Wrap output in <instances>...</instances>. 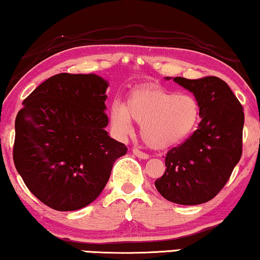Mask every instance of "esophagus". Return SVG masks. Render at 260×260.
Instances as JSON below:
<instances>
[{"label": "esophagus", "mask_w": 260, "mask_h": 260, "mask_svg": "<svg viewBox=\"0 0 260 260\" xmlns=\"http://www.w3.org/2000/svg\"><path fill=\"white\" fill-rule=\"evenodd\" d=\"M133 154H134L135 156H138L139 159L147 160V159L149 158V155H148V154H146V153L141 152V151H139V149H137V148H134V149H133Z\"/></svg>", "instance_id": "esophagus-1"}]
</instances>
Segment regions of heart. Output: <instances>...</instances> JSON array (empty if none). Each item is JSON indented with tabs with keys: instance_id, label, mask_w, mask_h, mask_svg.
I'll list each match as a JSON object with an SVG mask.
<instances>
[{
	"instance_id": "1",
	"label": "heart",
	"mask_w": 260,
	"mask_h": 260,
	"mask_svg": "<svg viewBox=\"0 0 260 260\" xmlns=\"http://www.w3.org/2000/svg\"><path fill=\"white\" fill-rule=\"evenodd\" d=\"M200 104L194 95L178 94L162 88L139 89L129 95L126 106L114 104L111 122L121 137L141 125V138L151 148L166 149L186 140L198 127Z\"/></svg>"
}]
</instances>
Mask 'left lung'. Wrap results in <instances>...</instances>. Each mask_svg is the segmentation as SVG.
Listing matches in <instances>:
<instances>
[{"mask_svg": "<svg viewBox=\"0 0 260 260\" xmlns=\"http://www.w3.org/2000/svg\"><path fill=\"white\" fill-rule=\"evenodd\" d=\"M173 81L198 99L202 121L184 144L167 152L166 171L155 180V187L172 203L204 204L224 187L240 160L243 106L228 83L215 76H178Z\"/></svg>", "mask_w": 260, "mask_h": 260, "instance_id": "left-lung-1", "label": "left lung"}]
</instances>
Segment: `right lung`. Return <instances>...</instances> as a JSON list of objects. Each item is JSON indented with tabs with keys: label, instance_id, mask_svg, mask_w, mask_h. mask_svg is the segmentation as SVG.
Instances as JSON below:
<instances>
[{
	"label": "right lung",
	"instance_id": "obj_1",
	"mask_svg": "<svg viewBox=\"0 0 260 260\" xmlns=\"http://www.w3.org/2000/svg\"><path fill=\"white\" fill-rule=\"evenodd\" d=\"M96 74L54 75L23 101L14 164L32 194L56 211L86 207L105 188L127 147L109 137L106 90Z\"/></svg>",
	"mask_w": 260,
	"mask_h": 260
}]
</instances>
